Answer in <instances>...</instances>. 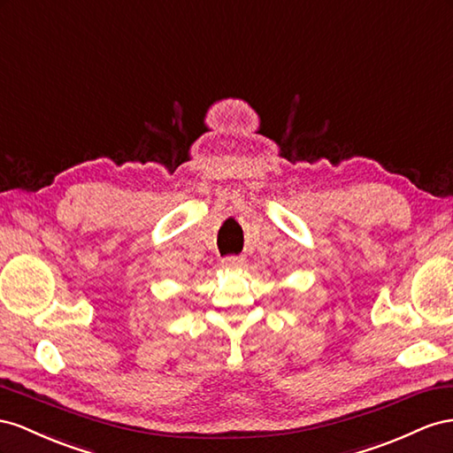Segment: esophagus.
Wrapping results in <instances>:
<instances>
[{"mask_svg": "<svg viewBox=\"0 0 453 453\" xmlns=\"http://www.w3.org/2000/svg\"><path fill=\"white\" fill-rule=\"evenodd\" d=\"M222 265L229 267V269L242 267L244 265V257H241V256H227V257H224V260H222Z\"/></svg>", "mask_w": 453, "mask_h": 453, "instance_id": "obj_1", "label": "esophagus"}]
</instances>
